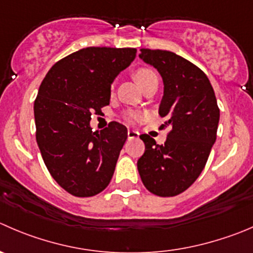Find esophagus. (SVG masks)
I'll return each mask as SVG.
<instances>
[{
    "label": "esophagus",
    "mask_w": 253,
    "mask_h": 253,
    "mask_svg": "<svg viewBox=\"0 0 253 253\" xmlns=\"http://www.w3.org/2000/svg\"><path fill=\"white\" fill-rule=\"evenodd\" d=\"M138 132L137 131H134V129H128V131H127V137H128L129 139L131 138H137V137H138Z\"/></svg>",
    "instance_id": "1"
}]
</instances>
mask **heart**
Segmentation results:
<instances>
[{
  "label": "heart",
  "instance_id": "1",
  "mask_svg": "<svg viewBox=\"0 0 253 253\" xmlns=\"http://www.w3.org/2000/svg\"><path fill=\"white\" fill-rule=\"evenodd\" d=\"M134 78H136L137 83H138L139 85H141V87L143 86L144 84H147V83L149 82V80L152 79H157L156 74H154L152 70L149 69H146V68H142V69H138L136 73H134ZM136 119V115L134 114H129L128 116H127V120H128L129 122H132L133 120Z\"/></svg>",
  "mask_w": 253,
  "mask_h": 253
}]
</instances>
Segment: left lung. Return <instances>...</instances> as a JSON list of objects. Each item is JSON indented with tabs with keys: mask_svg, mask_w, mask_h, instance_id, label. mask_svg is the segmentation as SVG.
Segmentation results:
<instances>
[{
	"mask_svg": "<svg viewBox=\"0 0 253 253\" xmlns=\"http://www.w3.org/2000/svg\"><path fill=\"white\" fill-rule=\"evenodd\" d=\"M139 58L162 77L159 116L167 119L171 131L162 146L148 134L139 136L146 151L137 168L149 192L174 197L192 185L204 169L216 141L220 110L209 79L197 65L159 49H141Z\"/></svg>",
	"mask_w": 253,
	"mask_h": 253,
	"instance_id": "1",
	"label": "left lung"
}]
</instances>
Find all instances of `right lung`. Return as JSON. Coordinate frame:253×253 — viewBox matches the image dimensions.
Returning <instances> with one entry per match:
<instances>
[{"instance_id":"1","label":"right lung","mask_w":253,"mask_h":253,"mask_svg":"<svg viewBox=\"0 0 253 253\" xmlns=\"http://www.w3.org/2000/svg\"><path fill=\"white\" fill-rule=\"evenodd\" d=\"M134 48L89 46L46 73L34 101L37 143L54 180L75 197L101 193L111 180L127 128L94 131V112L110 104L111 85L136 58Z\"/></svg>"}]
</instances>
